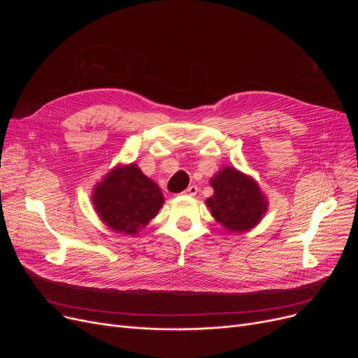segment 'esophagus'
Masks as SVG:
<instances>
[{
	"label": "esophagus",
	"mask_w": 358,
	"mask_h": 358,
	"mask_svg": "<svg viewBox=\"0 0 358 358\" xmlns=\"http://www.w3.org/2000/svg\"><path fill=\"white\" fill-rule=\"evenodd\" d=\"M197 187L196 185H190V187H187V189L184 190V194L185 196H196L197 194Z\"/></svg>",
	"instance_id": "obj_1"
}]
</instances>
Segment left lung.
<instances>
[{
  "mask_svg": "<svg viewBox=\"0 0 358 358\" xmlns=\"http://www.w3.org/2000/svg\"><path fill=\"white\" fill-rule=\"evenodd\" d=\"M213 196L206 200L212 216L229 232L242 234L257 227L268 201L257 181L236 168L224 166L210 180Z\"/></svg>",
  "mask_w": 358,
  "mask_h": 358,
  "instance_id": "1",
  "label": "left lung"
}]
</instances>
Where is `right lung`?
<instances>
[{
  "instance_id": "1",
  "label": "right lung",
  "mask_w": 358,
  "mask_h": 358,
  "mask_svg": "<svg viewBox=\"0 0 358 358\" xmlns=\"http://www.w3.org/2000/svg\"><path fill=\"white\" fill-rule=\"evenodd\" d=\"M94 209L107 227L119 234L136 235L158 215L164 196L157 182L136 164L117 165L94 187Z\"/></svg>"
}]
</instances>
